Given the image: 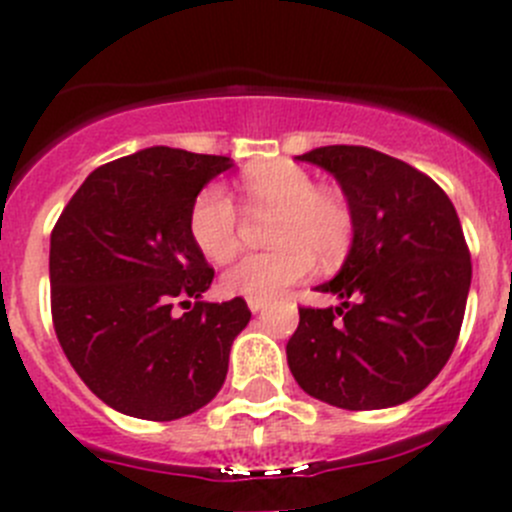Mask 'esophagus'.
Listing matches in <instances>:
<instances>
[{"mask_svg":"<svg viewBox=\"0 0 512 512\" xmlns=\"http://www.w3.org/2000/svg\"><path fill=\"white\" fill-rule=\"evenodd\" d=\"M247 307H250L252 314H257L267 307V302H262V299H247Z\"/></svg>","mask_w":512,"mask_h":512,"instance_id":"1","label":"esophagus"}]
</instances>
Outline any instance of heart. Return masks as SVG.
<instances>
[{
  "label": "heart",
  "instance_id": "heart-1",
  "mask_svg": "<svg viewBox=\"0 0 512 512\" xmlns=\"http://www.w3.org/2000/svg\"><path fill=\"white\" fill-rule=\"evenodd\" d=\"M240 190L252 213H275L270 223L272 250L252 252L223 275L227 294L247 299L280 297L314 265L332 267L347 257L354 242V215L334 190L317 188L304 168L285 160L245 170ZM190 237L208 260L227 262L240 247L237 213L220 185H210L190 208Z\"/></svg>",
  "mask_w": 512,
  "mask_h": 512
}]
</instances>
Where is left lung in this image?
<instances>
[{
    "mask_svg": "<svg viewBox=\"0 0 512 512\" xmlns=\"http://www.w3.org/2000/svg\"><path fill=\"white\" fill-rule=\"evenodd\" d=\"M337 178L354 242L319 292L339 307L299 309L287 364L314 399L349 411L414 399L456 347L471 289V252L448 195L421 170L364 146L297 156Z\"/></svg>",
    "mask_w": 512,
    "mask_h": 512,
    "instance_id": "1",
    "label": "left lung"
}]
</instances>
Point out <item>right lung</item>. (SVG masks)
<instances>
[{"instance_id":"1","label":"right lung","mask_w":512,"mask_h":512,"mask_svg":"<svg viewBox=\"0 0 512 512\" xmlns=\"http://www.w3.org/2000/svg\"><path fill=\"white\" fill-rule=\"evenodd\" d=\"M230 168L227 156L146 148L96 168L54 225L56 337L81 381L121 414L175 421L223 389L252 314L242 297L200 302L215 272L188 220L200 190ZM175 301L191 312L178 318Z\"/></svg>"}]
</instances>
